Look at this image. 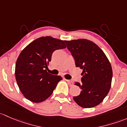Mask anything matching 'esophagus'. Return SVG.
Returning a JSON list of instances; mask_svg holds the SVG:
<instances>
[{"label": "esophagus", "mask_w": 127, "mask_h": 127, "mask_svg": "<svg viewBox=\"0 0 127 127\" xmlns=\"http://www.w3.org/2000/svg\"><path fill=\"white\" fill-rule=\"evenodd\" d=\"M66 81L67 82L68 84L70 85V86H73V83L72 81H71V80H68V79H66Z\"/></svg>", "instance_id": "esophagus-1"}]
</instances>
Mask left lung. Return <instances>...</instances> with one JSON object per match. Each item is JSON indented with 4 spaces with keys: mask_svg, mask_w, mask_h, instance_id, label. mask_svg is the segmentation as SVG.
I'll return each mask as SVG.
<instances>
[{
    "mask_svg": "<svg viewBox=\"0 0 127 127\" xmlns=\"http://www.w3.org/2000/svg\"><path fill=\"white\" fill-rule=\"evenodd\" d=\"M75 61L76 67L83 69L81 83L74 85L81 89L74 101L85 108L96 106L109 92L111 85V65L103 51L92 41L86 39L65 41Z\"/></svg>",
    "mask_w": 127,
    "mask_h": 127,
    "instance_id": "8db88e82",
    "label": "left lung"
}]
</instances>
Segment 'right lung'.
Here are the masks:
<instances>
[{"label":"right lung","mask_w":127,"mask_h":127,"mask_svg":"<svg viewBox=\"0 0 127 127\" xmlns=\"http://www.w3.org/2000/svg\"><path fill=\"white\" fill-rule=\"evenodd\" d=\"M66 48L65 41L51 36L36 39L21 51L16 61L15 76L21 92L30 101L40 103L46 100L62 80L60 76L46 71L54 51Z\"/></svg>","instance_id":"obj_1"}]
</instances>
